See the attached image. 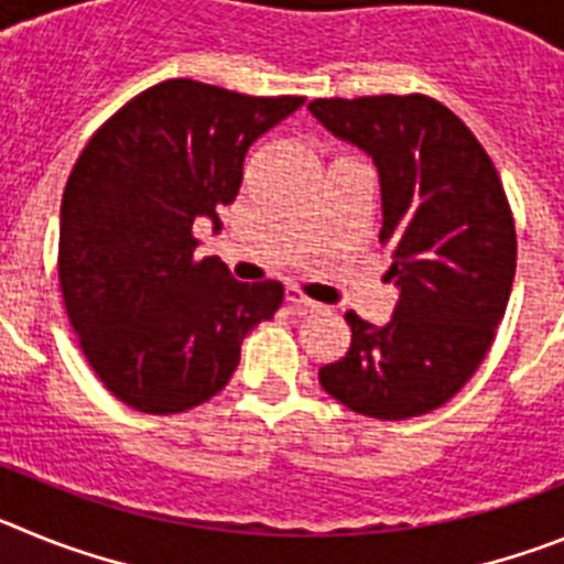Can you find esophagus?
Here are the masks:
<instances>
[{
	"mask_svg": "<svg viewBox=\"0 0 564 564\" xmlns=\"http://www.w3.org/2000/svg\"><path fill=\"white\" fill-rule=\"evenodd\" d=\"M288 302H291L293 307H302V311H318V302H313V299H307L305 293L299 291V288H288Z\"/></svg>",
	"mask_w": 564,
	"mask_h": 564,
	"instance_id": "1",
	"label": "esophagus"
}]
</instances>
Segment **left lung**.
<instances>
[{
  "label": "left lung",
  "mask_w": 564,
  "mask_h": 564,
  "mask_svg": "<svg viewBox=\"0 0 564 564\" xmlns=\"http://www.w3.org/2000/svg\"><path fill=\"white\" fill-rule=\"evenodd\" d=\"M307 109L376 163L381 242L392 246L398 288L387 325L344 316L350 350L325 364L318 381L358 415H426L475 376L506 316L517 234L500 174L435 98H316Z\"/></svg>",
  "instance_id": "obj_1"
}]
</instances>
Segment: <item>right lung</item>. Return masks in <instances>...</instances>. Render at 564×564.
Wrapping results in <instances>:
<instances>
[{
  "label": "right lung",
  "instance_id": "add662e5",
  "mask_svg": "<svg viewBox=\"0 0 564 564\" xmlns=\"http://www.w3.org/2000/svg\"><path fill=\"white\" fill-rule=\"evenodd\" d=\"M305 104L192 78L134 96L69 172L58 282L69 325L104 387L149 415L186 412L223 390L242 338L285 288L237 282L220 257L194 259V223L220 226L257 138Z\"/></svg>",
  "mask_w": 564,
  "mask_h": 564
}]
</instances>
